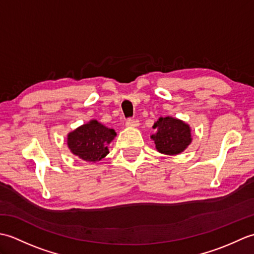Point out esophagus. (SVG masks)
I'll return each instance as SVG.
<instances>
[{
  "instance_id": "obj_1",
  "label": "esophagus",
  "mask_w": 254,
  "mask_h": 254,
  "mask_svg": "<svg viewBox=\"0 0 254 254\" xmlns=\"http://www.w3.org/2000/svg\"><path fill=\"white\" fill-rule=\"evenodd\" d=\"M126 124H127V127H138V120L137 119H133V118H128L127 120V122H126Z\"/></svg>"
}]
</instances>
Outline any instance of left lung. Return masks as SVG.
<instances>
[{
  "mask_svg": "<svg viewBox=\"0 0 254 254\" xmlns=\"http://www.w3.org/2000/svg\"><path fill=\"white\" fill-rule=\"evenodd\" d=\"M157 133L152 135L158 152L177 155L183 152L191 143V130L188 124L170 117L159 118L154 124Z\"/></svg>",
  "mask_w": 254,
  "mask_h": 254,
  "instance_id": "1",
  "label": "left lung"
}]
</instances>
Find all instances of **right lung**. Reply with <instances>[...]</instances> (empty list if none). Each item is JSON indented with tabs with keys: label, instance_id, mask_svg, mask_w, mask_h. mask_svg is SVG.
I'll use <instances>...</instances> for the list:
<instances>
[{
	"label": "right lung",
	"instance_id": "1",
	"mask_svg": "<svg viewBox=\"0 0 254 254\" xmlns=\"http://www.w3.org/2000/svg\"><path fill=\"white\" fill-rule=\"evenodd\" d=\"M116 135L113 128H108L94 120L69 133L67 145L71 152L79 158L96 163L109 153L108 145Z\"/></svg>",
	"mask_w": 254,
	"mask_h": 254
}]
</instances>
